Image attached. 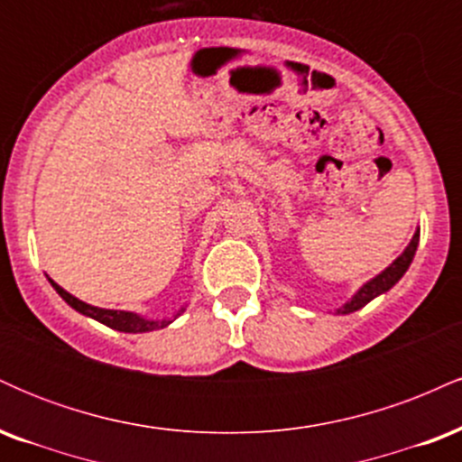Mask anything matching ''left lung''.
<instances>
[{
	"label": "left lung",
	"mask_w": 462,
	"mask_h": 462,
	"mask_svg": "<svg viewBox=\"0 0 462 462\" xmlns=\"http://www.w3.org/2000/svg\"><path fill=\"white\" fill-rule=\"evenodd\" d=\"M417 245H419V232H415V236H412L411 245L404 249V254H402V256L397 258V261L391 264V267H386L383 273L375 275V278L371 280V282L365 284L363 289H360L358 293L354 295V298L349 300L346 306H341V309L337 310V315H347V312H354V310L363 309V306L367 304V301H371L374 298H378V295L384 293V291H389L391 286H393L397 280H400L402 275L406 273V269L411 267L412 258H415Z\"/></svg>",
	"instance_id": "obj_1"
}]
</instances>
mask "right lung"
Instances as JSON below:
<instances>
[{
  "instance_id": "add662e5",
  "label": "right lung",
  "mask_w": 462,
  "mask_h": 462,
  "mask_svg": "<svg viewBox=\"0 0 462 462\" xmlns=\"http://www.w3.org/2000/svg\"><path fill=\"white\" fill-rule=\"evenodd\" d=\"M51 286L56 289V293L60 295L62 300L67 301L71 309H76L78 312H82V315H88L93 317V319H97L99 323H104V326L113 328V330H119V332H152V330H161V328L169 326L171 319H162V321H150V319H143V317L134 315V312H125V310H108V309H97V306H91V304H84L82 300L73 298L71 293H67L62 286H58L54 280H50Z\"/></svg>"
}]
</instances>
